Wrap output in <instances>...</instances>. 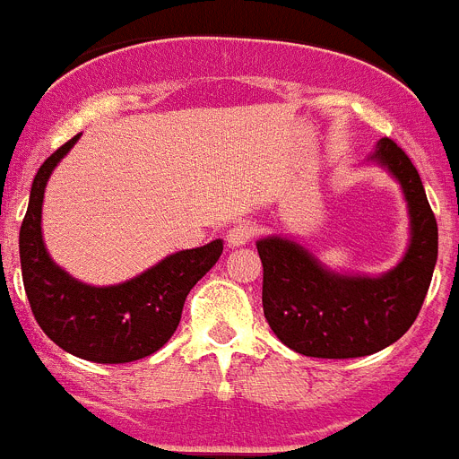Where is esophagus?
<instances>
[{
    "instance_id": "1",
    "label": "esophagus",
    "mask_w": 459,
    "mask_h": 459,
    "mask_svg": "<svg viewBox=\"0 0 459 459\" xmlns=\"http://www.w3.org/2000/svg\"><path fill=\"white\" fill-rule=\"evenodd\" d=\"M255 232H257V230H255L250 222H238V225L230 227V232H227V246H230V248H241V246L250 243Z\"/></svg>"
}]
</instances>
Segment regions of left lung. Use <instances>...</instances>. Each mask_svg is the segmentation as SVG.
I'll list each match as a JSON object with an SVG mask.
<instances>
[{
	"instance_id": "1",
	"label": "left lung",
	"mask_w": 459,
	"mask_h": 459,
	"mask_svg": "<svg viewBox=\"0 0 459 459\" xmlns=\"http://www.w3.org/2000/svg\"><path fill=\"white\" fill-rule=\"evenodd\" d=\"M370 160L400 181L409 206L411 238L395 269L377 278L342 275L290 238L257 241L264 317L280 342L303 356L359 359L400 340L419 317L435 273L439 232L419 169L388 137L377 142Z\"/></svg>"
}]
</instances>
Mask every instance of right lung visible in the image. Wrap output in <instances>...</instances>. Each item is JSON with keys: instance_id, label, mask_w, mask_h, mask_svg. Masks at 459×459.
I'll use <instances>...</instances> for the list:
<instances>
[{"instance_id": "right-lung-1", "label": "right lung", "mask_w": 459, "mask_h": 459, "mask_svg": "<svg viewBox=\"0 0 459 459\" xmlns=\"http://www.w3.org/2000/svg\"><path fill=\"white\" fill-rule=\"evenodd\" d=\"M56 149L40 165L20 227V264L31 312L43 333L64 351L93 363H131L153 354L179 326L186 296L216 264L222 241L181 250L121 285L91 287L71 278L48 255L40 234L43 193L56 163L78 142Z\"/></svg>"}]
</instances>
